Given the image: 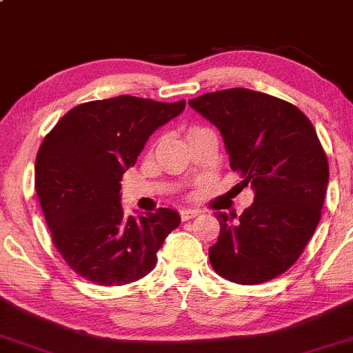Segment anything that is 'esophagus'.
Masks as SVG:
<instances>
[{
	"label": "esophagus",
	"instance_id": "1",
	"mask_svg": "<svg viewBox=\"0 0 353 353\" xmlns=\"http://www.w3.org/2000/svg\"><path fill=\"white\" fill-rule=\"evenodd\" d=\"M196 216H199V210L197 209H182L181 210V219L182 221H190Z\"/></svg>",
	"mask_w": 353,
	"mask_h": 353
}]
</instances>
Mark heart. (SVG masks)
Returning a JSON list of instances; mask_svg holds the SVG:
<instances>
[{
	"label": "heart",
	"mask_w": 353,
	"mask_h": 353,
	"mask_svg": "<svg viewBox=\"0 0 353 353\" xmlns=\"http://www.w3.org/2000/svg\"><path fill=\"white\" fill-rule=\"evenodd\" d=\"M194 129H197V128H190V129H189V131H194Z\"/></svg>",
	"instance_id": "1"
}]
</instances>
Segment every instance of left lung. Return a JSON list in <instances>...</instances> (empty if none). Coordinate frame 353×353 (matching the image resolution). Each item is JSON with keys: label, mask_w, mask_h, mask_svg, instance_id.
Here are the masks:
<instances>
[{"label": "left lung", "mask_w": 353, "mask_h": 353, "mask_svg": "<svg viewBox=\"0 0 353 353\" xmlns=\"http://www.w3.org/2000/svg\"><path fill=\"white\" fill-rule=\"evenodd\" d=\"M189 106L221 131L230 169L255 192L237 221L216 212L210 265L242 285L272 281L297 262L322 216L329 161L317 132L294 104L252 89L208 92Z\"/></svg>", "instance_id": "1"}]
</instances>
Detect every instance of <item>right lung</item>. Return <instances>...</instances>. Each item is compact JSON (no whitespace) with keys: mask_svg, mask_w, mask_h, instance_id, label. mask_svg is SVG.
Here are the masks:
<instances>
[{"mask_svg":"<svg viewBox=\"0 0 353 353\" xmlns=\"http://www.w3.org/2000/svg\"><path fill=\"white\" fill-rule=\"evenodd\" d=\"M184 108L185 101L128 94L89 101L66 112L44 137L36 156V194L52 244L81 277L124 285L154 269L157 250L181 216L161 208L125 217L121 179L149 136Z\"/></svg>","mask_w":353,"mask_h":353,"instance_id":"obj_1","label":"right lung"}]
</instances>
